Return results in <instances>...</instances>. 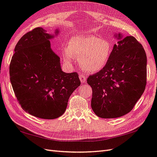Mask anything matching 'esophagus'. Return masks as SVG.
<instances>
[{
    "label": "esophagus",
    "mask_w": 157,
    "mask_h": 157,
    "mask_svg": "<svg viewBox=\"0 0 157 157\" xmlns=\"http://www.w3.org/2000/svg\"><path fill=\"white\" fill-rule=\"evenodd\" d=\"M79 78H80V81H81V83H84L85 82H86V76L83 75V74H81V75H79Z\"/></svg>",
    "instance_id": "1"
}]
</instances>
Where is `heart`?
<instances>
[{
  "label": "heart",
  "instance_id": "heart-1",
  "mask_svg": "<svg viewBox=\"0 0 157 157\" xmlns=\"http://www.w3.org/2000/svg\"><path fill=\"white\" fill-rule=\"evenodd\" d=\"M113 51V46L109 40L97 36H75L64 49V57L68 63L73 59L81 60L83 69L96 72L106 66Z\"/></svg>",
  "mask_w": 157,
  "mask_h": 157
}]
</instances>
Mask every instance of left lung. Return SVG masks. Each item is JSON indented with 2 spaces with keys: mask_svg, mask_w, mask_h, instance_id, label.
I'll return each instance as SVG.
<instances>
[{
  "mask_svg": "<svg viewBox=\"0 0 157 157\" xmlns=\"http://www.w3.org/2000/svg\"><path fill=\"white\" fill-rule=\"evenodd\" d=\"M87 83L93 90L92 109L98 117L114 118L131 111L147 85V55L142 44L132 36L121 39L106 66L90 75Z\"/></svg>",
  "mask_w": 157,
  "mask_h": 157,
  "instance_id": "1",
  "label": "left lung"
}]
</instances>
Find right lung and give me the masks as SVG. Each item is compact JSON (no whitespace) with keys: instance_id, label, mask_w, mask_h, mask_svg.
<instances>
[{"instance_id":"obj_1","label":"right lung","mask_w":157,"mask_h":157,"mask_svg":"<svg viewBox=\"0 0 157 157\" xmlns=\"http://www.w3.org/2000/svg\"><path fill=\"white\" fill-rule=\"evenodd\" d=\"M52 37L40 27L26 33L15 47L9 67L19 105L31 115L44 119L62 115L71 94L81 85L77 72L61 70L60 58L51 48L49 39Z\"/></svg>"}]
</instances>
